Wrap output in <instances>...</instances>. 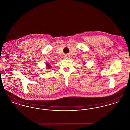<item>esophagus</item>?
<instances>
[{
  "label": "esophagus",
  "mask_w": 130,
  "mask_h": 130,
  "mask_svg": "<svg viewBox=\"0 0 130 130\" xmlns=\"http://www.w3.org/2000/svg\"><path fill=\"white\" fill-rule=\"evenodd\" d=\"M64 58L65 59H68L69 58V56H68V55H65V56H64Z\"/></svg>",
  "instance_id": "34e87169"
}]
</instances>
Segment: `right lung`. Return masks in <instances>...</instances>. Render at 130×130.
<instances>
[{
    "label": "right lung",
    "instance_id": "1",
    "mask_svg": "<svg viewBox=\"0 0 130 130\" xmlns=\"http://www.w3.org/2000/svg\"><path fill=\"white\" fill-rule=\"evenodd\" d=\"M46 65H47V66H48L47 67L48 68V69H49V68H51V66L50 65H49V64H47Z\"/></svg>",
    "mask_w": 130,
    "mask_h": 130
}]
</instances>
